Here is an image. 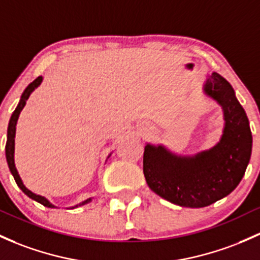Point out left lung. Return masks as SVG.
<instances>
[{
    "mask_svg": "<svg viewBox=\"0 0 260 260\" xmlns=\"http://www.w3.org/2000/svg\"><path fill=\"white\" fill-rule=\"evenodd\" d=\"M205 91L224 111L225 126L213 149L194 157L175 156L162 146L146 145L144 175L150 188L177 206L201 208L228 196L241 182L252 153V133L232 85L212 73Z\"/></svg>",
    "mask_w": 260,
    "mask_h": 260,
    "instance_id": "left-lung-1",
    "label": "left lung"
}]
</instances>
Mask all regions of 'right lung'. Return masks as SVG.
I'll return each instance as SVG.
<instances>
[{"mask_svg":"<svg viewBox=\"0 0 260 260\" xmlns=\"http://www.w3.org/2000/svg\"><path fill=\"white\" fill-rule=\"evenodd\" d=\"M42 75H40L38 78H36L35 80H33L30 84L27 86L26 90L23 91V94H22V98H21V102H19V104L17 105V108H16V110L13 111L12 116H11V120H10V124H8V130H7V142H6V158H7V164H8V167H10L11 172H12L13 177H15L16 180V183H17L19 188L22 189V191L24 192V193L27 194L29 198H32V200L37 201V202H40L41 205L46 206V207L48 208H53L54 206L52 205V203H49L48 200H46L44 197L40 196V194H36L33 193V192H30L28 188H26V186L23 185V182H22L21 177H19L17 170H16V166H15V160H13V153H15V135H16V124H17V120H18V116H19V113H21L22 109L24 108V105H26V102L27 99H28V96L30 95V93H32L33 90H35L36 88H37L38 85L41 84L42 82ZM90 200H86L84 201L83 203H80V206L82 205H85V203H88Z\"/></svg>","mask_w":260,"mask_h":260,"instance_id":"add662e5","label":"right lung"}]
</instances>
